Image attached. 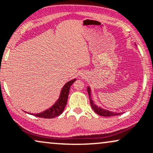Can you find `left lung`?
<instances>
[{
	"mask_svg": "<svg viewBox=\"0 0 153 153\" xmlns=\"http://www.w3.org/2000/svg\"><path fill=\"white\" fill-rule=\"evenodd\" d=\"M135 46L137 47V45L134 43ZM87 91L88 93V96L89 98H90V102H91V105L92 108L94 109V111L96 112L97 114H99L100 116H102V117H112V116H116V115H120L122 114V112H120V113H117V112H114L105 109V108H102L101 106H98L97 104L94 103V100L92 99V94H91V88L89 85H88L87 87Z\"/></svg>",
	"mask_w": 153,
	"mask_h": 153,
	"instance_id": "8db88e82",
	"label": "left lung"
}]
</instances>
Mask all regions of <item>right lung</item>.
Listing matches in <instances>:
<instances>
[{"instance_id":"1","label":"right lung","mask_w":153,"mask_h":153,"mask_svg":"<svg viewBox=\"0 0 153 153\" xmlns=\"http://www.w3.org/2000/svg\"><path fill=\"white\" fill-rule=\"evenodd\" d=\"M76 80V78H74L73 79V80H70V81L67 82L65 84L64 86L62 88V89H61L60 94H59L58 99H57V101H55V103H54L52 106H50L49 108H47V109L37 114L29 113V112H26V113L31 115H34L35 117H40V118L46 119H52L60 115L63 112V111H64L65 107L67 104V101H68V95H69V91L70 88H71V86L72 85V84H73Z\"/></svg>"}]
</instances>
